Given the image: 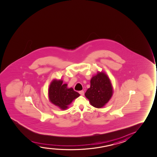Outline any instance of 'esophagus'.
<instances>
[{"instance_id":"esophagus-1","label":"esophagus","mask_w":157,"mask_h":157,"mask_svg":"<svg viewBox=\"0 0 157 157\" xmlns=\"http://www.w3.org/2000/svg\"><path fill=\"white\" fill-rule=\"evenodd\" d=\"M79 93L80 95H82V96L84 95V91H83V90H81V91H79Z\"/></svg>"}]
</instances>
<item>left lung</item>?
<instances>
[{
  "label": "left lung",
  "instance_id": "obj_1",
  "mask_svg": "<svg viewBox=\"0 0 157 157\" xmlns=\"http://www.w3.org/2000/svg\"><path fill=\"white\" fill-rule=\"evenodd\" d=\"M85 95L93 106L96 108L104 106L113 95L112 83L106 74L98 72L93 76L90 80V87Z\"/></svg>",
  "mask_w": 157,
  "mask_h": 157
}]
</instances>
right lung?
I'll list each match as a JSON object with an SVG mask.
<instances>
[{
	"mask_svg": "<svg viewBox=\"0 0 157 157\" xmlns=\"http://www.w3.org/2000/svg\"><path fill=\"white\" fill-rule=\"evenodd\" d=\"M61 80H53L48 88V97L51 102L62 110L66 109L68 105L80 94L74 91L72 88H68L67 84H62Z\"/></svg>",
	"mask_w": 157,
	"mask_h": 157,
	"instance_id": "right-lung-1",
	"label": "right lung"
}]
</instances>
